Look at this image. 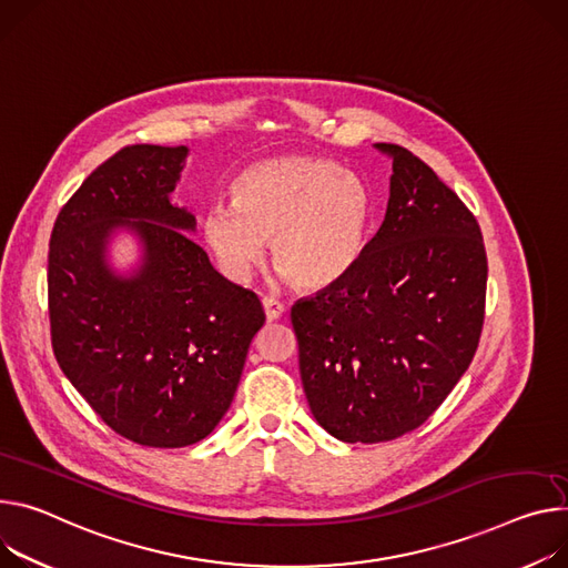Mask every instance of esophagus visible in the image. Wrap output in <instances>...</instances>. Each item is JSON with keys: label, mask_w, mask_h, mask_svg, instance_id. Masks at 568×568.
I'll use <instances>...</instances> for the list:
<instances>
[{"label": "esophagus", "mask_w": 568, "mask_h": 568, "mask_svg": "<svg viewBox=\"0 0 568 568\" xmlns=\"http://www.w3.org/2000/svg\"><path fill=\"white\" fill-rule=\"evenodd\" d=\"M263 307H265V317H267L270 322L281 320V317H283V313H285L283 303H281L278 298H272V296H265V298H263Z\"/></svg>", "instance_id": "34e87169"}]
</instances>
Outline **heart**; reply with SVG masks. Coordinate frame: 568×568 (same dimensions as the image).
Returning a JSON list of instances; mask_svg holds the SVG:
<instances>
[{
  "instance_id": "obj_1",
  "label": "heart",
  "mask_w": 568,
  "mask_h": 568,
  "mask_svg": "<svg viewBox=\"0 0 568 568\" xmlns=\"http://www.w3.org/2000/svg\"><path fill=\"white\" fill-rule=\"evenodd\" d=\"M231 205L201 220L220 272L233 283L251 281L272 242L274 267L301 290L331 287L355 267L374 211L363 179L315 156L246 168L231 183Z\"/></svg>"
}]
</instances>
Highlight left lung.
<instances>
[{"instance_id":"8db88e82","label":"left lung","mask_w":568,"mask_h":568,"mask_svg":"<svg viewBox=\"0 0 568 568\" xmlns=\"http://www.w3.org/2000/svg\"><path fill=\"white\" fill-rule=\"evenodd\" d=\"M392 159L381 229L335 285L292 305L303 392L333 437L378 444L419 428L476 355L487 294L480 226L415 153Z\"/></svg>"}]
</instances>
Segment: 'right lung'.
<instances>
[{
    "label": "right lung",
    "instance_id": "obj_1",
    "mask_svg": "<svg viewBox=\"0 0 568 568\" xmlns=\"http://www.w3.org/2000/svg\"><path fill=\"white\" fill-rule=\"evenodd\" d=\"M187 146L131 144L63 205L49 240L51 346L68 381L118 435L151 448L209 437L235 396L261 298L224 278L170 201ZM115 227L145 246L133 277L105 263Z\"/></svg>",
    "mask_w": 568,
    "mask_h": 568
}]
</instances>
